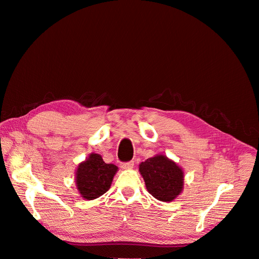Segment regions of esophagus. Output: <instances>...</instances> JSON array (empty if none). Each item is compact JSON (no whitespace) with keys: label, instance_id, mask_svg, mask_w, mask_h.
Instances as JSON below:
<instances>
[{"label":"esophagus","instance_id":"esophagus-1","mask_svg":"<svg viewBox=\"0 0 259 259\" xmlns=\"http://www.w3.org/2000/svg\"><path fill=\"white\" fill-rule=\"evenodd\" d=\"M133 166H134V161H128V162L121 163L122 168H132Z\"/></svg>","mask_w":259,"mask_h":259}]
</instances>
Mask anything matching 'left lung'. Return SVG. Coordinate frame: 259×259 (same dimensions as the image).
Wrapping results in <instances>:
<instances>
[{
  "instance_id": "8db88e82",
  "label": "left lung",
  "mask_w": 259,
  "mask_h": 259,
  "mask_svg": "<svg viewBox=\"0 0 259 259\" xmlns=\"http://www.w3.org/2000/svg\"><path fill=\"white\" fill-rule=\"evenodd\" d=\"M139 171L148 192L160 201H173L183 190L184 171L165 155H155L142 162Z\"/></svg>"
}]
</instances>
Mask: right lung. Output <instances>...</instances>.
<instances>
[{
	"instance_id": "right-lung-1",
	"label": "right lung",
	"mask_w": 259,
	"mask_h": 259,
	"mask_svg": "<svg viewBox=\"0 0 259 259\" xmlns=\"http://www.w3.org/2000/svg\"><path fill=\"white\" fill-rule=\"evenodd\" d=\"M117 167L107 164L101 155L92 153L76 169V187L86 200H94L106 193L112 183Z\"/></svg>"
}]
</instances>
